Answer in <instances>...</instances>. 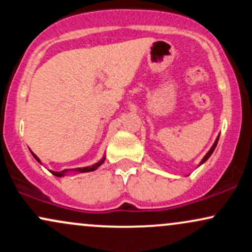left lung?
<instances>
[{
  "label": "left lung",
  "mask_w": 252,
  "mask_h": 252,
  "mask_svg": "<svg viewBox=\"0 0 252 252\" xmlns=\"http://www.w3.org/2000/svg\"><path fill=\"white\" fill-rule=\"evenodd\" d=\"M218 140H219V137H218V138H217V140H216V142H215V144H213V146H212V148H211V149H210V152H209V153H207V154H206V155H205V158H202L201 163H204V162H205V161H206V160H207V158H210V156H211V154H212V153H213V150H215V149H216V147H217V143H218ZM201 163H200V164H201Z\"/></svg>",
  "instance_id": "8db88e82"
}]
</instances>
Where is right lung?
I'll list each match as a JSON object with an SVG mask.
<instances>
[{
    "label": "right lung",
    "mask_w": 252,
    "mask_h": 252,
    "mask_svg": "<svg viewBox=\"0 0 252 252\" xmlns=\"http://www.w3.org/2000/svg\"><path fill=\"white\" fill-rule=\"evenodd\" d=\"M33 156H34V158H36V161H37V162H40V160H39V158H36L35 155L33 154ZM103 162H104V158H103L102 161H99V162H98V163L94 164V166H91V167H84V168H77L76 170H77V172H80V173H85V172H92V170H96V169L98 168V167H99L100 164H102ZM51 173H52V174H53V175H56V176H63V175L65 174V173H66V169H65V170H62V172H51Z\"/></svg>",
    "instance_id": "add662e5"
}]
</instances>
